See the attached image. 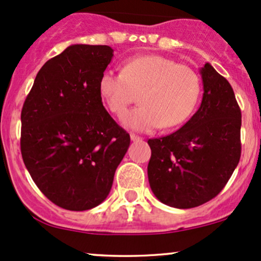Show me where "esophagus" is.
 Returning a JSON list of instances; mask_svg holds the SVG:
<instances>
[{
  "instance_id": "obj_1",
  "label": "esophagus",
  "mask_w": 261,
  "mask_h": 261,
  "mask_svg": "<svg viewBox=\"0 0 261 261\" xmlns=\"http://www.w3.org/2000/svg\"><path fill=\"white\" fill-rule=\"evenodd\" d=\"M130 139H131V141H141V140H142V137L136 136V135L131 134V135H130Z\"/></svg>"
}]
</instances>
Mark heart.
Returning a JSON list of instances; mask_svg holds the SVG:
<instances>
[{"instance_id": "1", "label": "heart", "mask_w": 261, "mask_h": 261, "mask_svg": "<svg viewBox=\"0 0 261 261\" xmlns=\"http://www.w3.org/2000/svg\"><path fill=\"white\" fill-rule=\"evenodd\" d=\"M200 89L195 71L160 55L128 60L120 73L104 71L98 83L101 100L116 115L141 93L142 106L121 116L125 127L139 133L179 126L195 109Z\"/></svg>"}]
</instances>
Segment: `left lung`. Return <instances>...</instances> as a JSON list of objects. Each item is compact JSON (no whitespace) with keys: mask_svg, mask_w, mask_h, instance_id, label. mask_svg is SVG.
Returning a JSON list of instances; mask_svg holds the SVG:
<instances>
[{"mask_svg":"<svg viewBox=\"0 0 261 261\" xmlns=\"http://www.w3.org/2000/svg\"><path fill=\"white\" fill-rule=\"evenodd\" d=\"M203 94L178 131L148 140L152 193L166 205L193 208L220 194L241 158L242 114L229 82L208 62L200 68Z\"/></svg>","mask_w":261,"mask_h":261,"instance_id":"1","label":"left lung"}]
</instances>
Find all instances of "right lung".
<instances>
[{
    "label": "right lung",
    "instance_id": "add662e5",
    "mask_svg": "<svg viewBox=\"0 0 261 261\" xmlns=\"http://www.w3.org/2000/svg\"><path fill=\"white\" fill-rule=\"evenodd\" d=\"M113 56L108 45H70L40 68L20 114L29 174L50 201L70 211L107 199L130 146L98 91Z\"/></svg>",
    "mask_w": 261,
    "mask_h": 261
}]
</instances>
